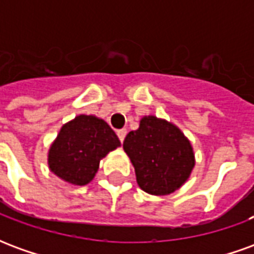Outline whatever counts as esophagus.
Returning a JSON list of instances; mask_svg holds the SVG:
<instances>
[{
	"label": "esophagus",
	"instance_id": "obj_1",
	"mask_svg": "<svg viewBox=\"0 0 254 254\" xmlns=\"http://www.w3.org/2000/svg\"><path fill=\"white\" fill-rule=\"evenodd\" d=\"M117 136L120 138V141L124 143V138L127 136V129H120V130H117Z\"/></svg>",
	"mask_w": 254,
	"mask_h": 254
}]
</instances>
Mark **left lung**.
<instances>
[{"label":"left lung","instance_id":"1","mask_svg":"<svg viewBox=\"0 0 254 254\" xmlns=\"http://www.w3.org/2000/svg\"><path fill=\"white\" fill-rule=\"evenodd\" d=\"M132 160L138 187L149 194H169L190 176L193 149L184 133L170 122L154 116L144 117L137 130L124 140Z\"/></svg>","mask_w":254,"mask_h":254}]
</instances>
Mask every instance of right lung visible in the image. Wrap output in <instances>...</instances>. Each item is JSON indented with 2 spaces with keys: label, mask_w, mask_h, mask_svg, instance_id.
Listing matches in <instances>:
<instances>
[{
  "label": "right lung",
  "mask_w": 254,
  "mask_h": 254,
  "mask_svg": "<svg viewBox=\"0 0 254 254\" xmlns=\"http://www.w3.org/2000/svg\"><path fill=\"white\" fill-rule=\"evenodd\" d=\"M120 145L114 130L94 116H78L58 133L49 151L50 170L73 185H87L99 162Z\"/></svg>",
  "instance_id": "obj_1"
}]
</instances>
